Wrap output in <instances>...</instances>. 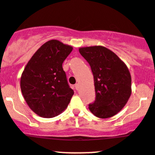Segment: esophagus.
<instances>
[{"label":"esophagus","instance_id":"34e87169","mask_svg":"<svg viewBox=\"0 0 155 155\" xmlns=\"http://www.w3.org/2000/svg\"><path fill=\"white\" fill-rule=\"evenodd\" d=\"M79 83H76V84L75 85V88H76V90H78V89H79Z\"/></svg>","mask_w":155,"mask_h":155}]
</instances>
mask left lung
Returning a JSON list of instances; mask_svg holds the SVG:
<instances>
[{
	"instance_id": "8db88e82",
	"label": "left lung",
	"mask_w": 155,
	"mask_h": 155,
	"mask_svg": "<svg viewBox=\"0 0 155 155\" xmlns=\"http://www.w3.org/2000/svg\"><path fill=\"white\" fill-rule=\"evenodd\" d=\"M79 53L90 65L95 99L89 105L96 117L114 116L124 108L131 94V78L126 65L110 50L102 47H81Z\"/></svg>"
}]
</instances>
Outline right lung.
<instances>
[{
    "label": "right lung",
    "instance_id": "add662e5",
    "mask_svg": "<svg viewBox=\"0 0 155 155\" xmlns=\"http://www.w3.org/2000/svg\"><path fill=\"white\" fill-rule=\"evenodd\" d=\"M72 50L73 47L59 40H49L24 68L21 92L30 109L39 116H57L69 105L74 92L68 84L63 63Z\"/></svg>",
    "mask_w": 155,
    "mask_h": 155
}]
</instances>
